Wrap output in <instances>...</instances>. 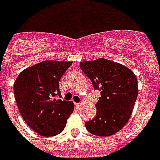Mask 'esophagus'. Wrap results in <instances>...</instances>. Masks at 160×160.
I'll return each instance as SVG.
<instances>
[{
    "label": "esophagus",
    "instance_id": "1",
    "mask_svg": "<svg viewBox=\"0 0 160 160\" xmlns=\"http://www.w3.org/2000/svg\"><path fill=\"white\" fill-rule=\"evenodd\" d=\"M80 106H81V103H75V107L76 108H80Z\"/></svg>",
    "mask_w": 160,
    "mask_h": 160
}]
</instances>
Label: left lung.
Listing matches in <instances>:
<instances>
[{"label":"left lung","instance_id":"1","mask_svg":"<svg viewBox=\"0 0 160 160\" xmlns=\"http://www.w3.org/2000/svg\"><path fill=\"white\" fill-rule=\"evenodd\" d=\"M80 68L93 88L101 91L96 117L85 122L86 129L97 136L118 132L129 120L138 95L135 75L125 66L102 58L82 61Z\"/></svg>","mask_w":160,"mask_h":160}]
</instances>
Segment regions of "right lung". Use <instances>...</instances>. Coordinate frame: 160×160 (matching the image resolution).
I'll return each instance as SVG.
<instances>
[{
	"instance_id": "obj_1",
	"label": "right lung",
	"mask_w": 160,
	"mask_h": 160,
	"mask_svg": "<svg viewBox=\"0 0 160 160\" xmlns=\"http://www.w3.org/2000/svg\"><path fill=\"white\" fill-rule=\"evenodd\" d=\"M69 61L44 60L23 70L14 83L17 105L23 119L42 136H54L64 130L74 110L73 102L58 99V83Z\"/></svg>"
}]
</instances>
